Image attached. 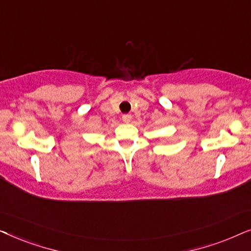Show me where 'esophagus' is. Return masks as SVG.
<instances>
[{"label":"esophagus","instance_id":"esophagus-1","mask_svg":"<svg viewBox=\"0 0 251 251\" xmlns=\"http://www.w3.org/2000/svg\"><path fill=\"white\" fill-rule=\"evenodd\" d=\"M131 119H132V116L130 115V114H123L122 115L123 122H126V123H129L130 121H131Z\"/></svg>","mask_w":251,"mask_h":251}]
</instances>
